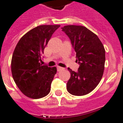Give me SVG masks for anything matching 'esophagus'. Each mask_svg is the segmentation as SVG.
I'll return each instance as SVG.
<instances>
[{
  "label": "esophagus",
  "mask_w": 123,
  "mask_h": 123,
  "mask_svg": "<svg viewBox=\"0 0 123 123\" xmlns=\"http://www.w3.org/2000/svg\"><path fill=\"white\" fill-rule=\"evenodd\" d=\"M63 69H64L63 68L60 67V66H57V71H61V70H62Z\"/></svg>",
  "instance_id": "obj_1"
}]
</instances>
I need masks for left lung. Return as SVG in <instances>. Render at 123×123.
I'll list each match as a JSON object with an SVG mask.
<instances>
[{"instance_id": "left-lung-1", "label": "left lung", "mask_w": 123, "mask_h": 123, "mask_svg": "<svg viewBox=\"0 0 123 123\" xmlns=\"http://www.w3.org/2000/svg\"><path fill=\"white\" fill-rule=\"evenodd\" d=\"M61 29L69 37L80 65L77 72L68 68L71 77L67 91L75 96L86 95L95 89L102 78L105 48L97 36L84 26L66 25Z\"/></svg>"}]
</instances>
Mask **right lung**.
I'll return each mask as SVG.
<instances>
[{"label": "right lung", "mask_w": 123, "mask_h": 123, "mask_svg": "<svg viewBox=\"0 0 123 123\" xmlns=\"http://www.w3.org/2000/svg\"><path fill=\"white\" fill-rule=\"evenodd\" d=\"M59 25H39L27 32L16 44L11 60V72L16 86L29 98L48 95L57 73L56 67L41 64V55Z\"/></svg>", "instance_id": "obj_1"}]
</instances>
